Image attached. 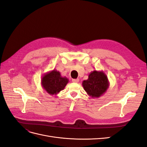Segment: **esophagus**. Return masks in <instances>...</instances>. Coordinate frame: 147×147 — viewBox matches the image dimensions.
Instances as JSON below:
<instances>
[{"mask_svg": "<svg viewBox=\"0 0 147 147\" xmlns=\"http://www.w3.org/2000/svg\"><path fill=\"white\" fill-rule=\"evenodd\" d=\"M72 82L74 83H78L79 82V79L78 78H77V79H72Z\"/></svg>", "mask_w": 147, "mask_h": 147, "instance_id": "1", "label": "esophagus"}]
</instances>
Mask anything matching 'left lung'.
<instances>
[{
  "label": "left lung",
  "instance_id": "1",
  "mask_svg": "<svg viewBox=\"0 0 147 147\" xmlns=\"http://www.w3.org/2000/svg\"><path fill=\"white\" fill-rule=\"evenodd\" d=\"M109 84L107 76L102 70L92 71L88 78L82 82L84 90L92 98H99L103 95L108 90Z\"/></svg>",
  "mask_w": 147,
  "mask_h": 147
}]
</instances>
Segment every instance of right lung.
Instances as JSON below:
<instances>
[{
	"label": "right lung",
	"mask_w": 147,
	"mask_h": 147,
	"mask_svg": "<svg viewBox=\"0 0 147 147\" xmlns=\"http://www.w3.org/2000/svg\"><path fill=\"white\" fill-rule=\"evenodd\" d=\"M69 81L67 78L62 77L59 71L54 69L43 75L41 84L43 90L49 94L57 95L64 90Z\"/></svg>",
	"instance_id": "obj_1"
}]
</instances>
